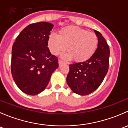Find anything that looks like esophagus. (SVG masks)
I'll list each match as a JSON object with an SVG mask.
<instances>
[{
	"label": "esophagus",
	"mask_w": 128,
	"mask_h": 128,
	"mask_svg": "<svg viewBox=\"0 0 128 128\" xmlns=\"http://www.w3.org/2000/svg\"><path fill=\"white\" fill-rule=\"evenodd\" d=\"M58 63H59V66H61L62 64H64V62H63L62 60H60V59H59V60H58Z\"/></svg>",
	"instance_id": "esophagus-1"
}]
</instances>
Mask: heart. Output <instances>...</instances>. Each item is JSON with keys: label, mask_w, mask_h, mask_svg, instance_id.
I'll list each match as a JSON object with an SVG mask.
<instances>
[{"label": "heart", "mask_w": 128, "mask_h": 128, "mask_svg": "<svg viewBox=\"0 0 128 128\" xmlns=\"http://www.w3.org/2000/svg\"><path fill=\"white\" fill-rule=\"evenodd\" d=\"M97 46L98 38L95 33L75 26L64 27L59 31L58 36L51 34L48 38V47L52 54H59L66 48L68 52L63 58L66 60L72 58L76 62L88 60Z\"/></svg>", "instance_id": "obj_1"}]
</instances>
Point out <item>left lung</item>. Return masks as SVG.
<instances>
[{
  "mask_svg": "<svg viewBox=\"0 0 128 128\" xmlns=\"http://www.w3.org/2000/svg\"><path fill=\"white\" fill-rule=\"evenodd\" d=\"M98 38V47L88 60L69 65L67 84L75 94L87 95L100 86L108 72L110 49L100 32L94 30Z\"/></svg>",
  "mask_w": 128,
  "mask_h": 128,
  "instance_id": "left-lung-1",
  "label": "left lung"
}]
</instances>
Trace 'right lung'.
<instances>
[{
  "label": "right lung",
  "instance_id": "add662e5",
  "mask_svg": "<svg viewBox=\"0 0 128 128\" xmlns=\"http://www.w3.org/2000/svg\"><path fill=\"white\" fill-rule=\"evenodd\" d=\"M53 26L44 22L29 24L13 44L12 75L17 87L24 94L36 95L43 91L59 67L58 58L51 54L48 47Z\"/></svg>",
  "mask_w": 128,
  "mask_h": 128
}]
</instances>
